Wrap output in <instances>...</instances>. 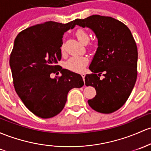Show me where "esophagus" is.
I'll use <instances>...</instances> for the list:
<instances>
[{
    "mask_svg": "<svg viewBox=\"0 0 151 151\" xmlns=\"http://www.w3.org/2000/svg\"><path fill=\"white\" fill-rule=\"evenodd\" d=\"M81 76H82V78H83V79L84 80V77H85V74H84V73H82V74H81Z\"/></svg>",
    "mask_w": 151,
    "mask_h": 151,
    "instance_id": "1",
    "label": "esophagus"
}]
</instances>
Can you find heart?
Here are the masks:
<instances>
[{"mask_svg": "<svg viewBox=\"0 0 151 151\" xmlns=\"http://www.w3.org/2000/svg\"><path fill=\"white\" fill-rule=\"evenodd\" d=\"M75 36L77 39L82 44H87L89 40V35L86 30L84 29H78L75 31ZM61 51H64V46H61ZM89 62L88 58L86 57H79L75 56L69 58L65 62V67L69 70L74 72H80L83 71L84 67H86Z\"/></svg>", "mask_w": 151, "mask_h": 151, "instance_id": "1", "label": "heart"}]
</instances>
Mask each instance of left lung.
Instances as JSON below:
<instances>
[{
    "label": "left lung",
    "instance_id": "1",
    "mask_svg": "<svg viewBox=\"0 0 151 151\" xmlns=\"http://www.w3.org/2000/svg\"><path fill=\"white\" fill-rule=\"evenodd\" d=\"M74 24L91 29L98 39L89 67L92 74L84 78L86 86L94 87L97 94L89 105L101 113L115 112L128 99L137 79V49L131 31L121 21L100 15L75 19Z\"/></svg>",
    "mask_w": 151,
    "mask_h": 151
}]
</instances>
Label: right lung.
<instances>
[{
	"label": "right lung",
	"mask_w": 151,
	"mask_h": 151,
	"mask_svg": "<svg viewBox=\"0 0 151 151\" xmlns=\"http://www.w3.org/2000/svg\"><path fill=\"white\" fill-rule=\"evenodd\" d=\"M75 25L74 21H46L21 31L14 41L9 63L15 90L25 106L41 118L58 115L69 91L84 85L81 75L57 65L62 59L63 35ZM57 71L62 76L51 79L50 74Z\"/></svg>",
	"instance_id": "1"
}]
</instances>
